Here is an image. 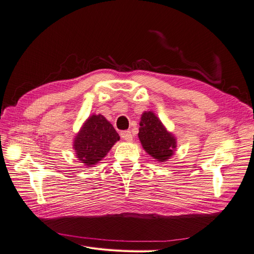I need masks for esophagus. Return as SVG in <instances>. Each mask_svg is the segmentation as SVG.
<instances>
[{"label":"esophagus","instance_id":"obj_1","mask_svg":"<svg viewBox=\"0 0 254 254\" xmlns=\"http://www.w3.org/2000/svg\"><path fill=\"white\" fill-rule=\"evenodd\" d=\"M121 136L124 139L126 142H131L132 141V134H131V131L130 130H126V131L122 132L121 133Z\"/></svg>","mask_w":254,"mask_h":254}]
</instances>
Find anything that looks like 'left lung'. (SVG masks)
Returning <instances> with one entry per match:
<instances>
[{"label": "left lung", "mask_w": 254, "mask_h": 254, "mask_svg": "<svg viewBox=\"0 0 254 254\" xmlns=\"http://www.w3.org/2000/svg\"><path fill=\"white\" fill-rule=\"evenodd\" d=\"M137 135L144 150L159 162H166L174 156L177 148L176 136L152 111L142 113Z\"/></svg>", "instance_id": "obj_1"}]
</instances>
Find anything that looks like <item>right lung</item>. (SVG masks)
<instances>
[{"mask_svg":"<svg viewBox=\"0 0 254 254\" xmlns=\"http://www.w3.org/2000/svg\"><path fill=\"white\" fill-rule=\"evenodd\" d=\"M118 141L120 135L111 123L102 114H92L76 133L73 148L76 158L91 167L102 161Z\"/></svg>","mask_w":254,"mask_h":254,"instance_id":"right-lung-1","label":"right lung"}]
</instances>
